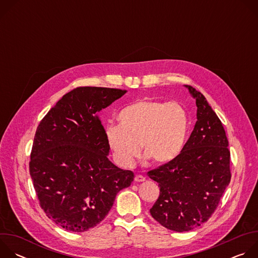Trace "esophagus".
<instances>
[{
  "label": "esophagus",
  "instance_id": "34e87169",
  "mask_svg": "<svg viewBox=\"0 0 258 258\" xmlns=\"http://www.w3.org/2000/svg\"><path fill=\"white\" fill-rule=\"evenodd\" d=\"M145 176H143V175H141V174H138V175H136L135 176V181L136 182H142V181H145Z\"/></svg>",
  "mask_w": 258,
  "mask_h": 258
}]
</instances>
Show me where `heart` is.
<instances>
[{
	"label": "heart",
	"mask_w": 258,
	"mask_h": 258,
	"mask_svg": "<svg viewBox=\"0 0 258 258\" xmlns=\"http://www.w3.org/2000/svg\"><path fill=\"white\" fill-rule=\"evenodd\" d=\"M119 124L105 127L107 142L118 164L130 167L140 154L154 164L175 159L185 146L189 132L186 108L178 102H163L151 98L124 107Z\"/></svg>",
	"instance_id": "1"
}]
</instances>
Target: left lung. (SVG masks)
Instances as JSON below:
<instances>
[{"mask_svg":"<svg viewBox=\"0 0 258 258\" xmlns=\"http://www.w3.org/2000/svg\"><path fill=\"white\" fill-rule=\"evenodd\" d=\"M197 121L179 155L147 172L158 182L160 195L152 217L175 232L191 231L211 217L230 183L231 153L222 121L195 88Z\"/></svg>","mask_w":258,"mask_h":258,"instance_id":"8db88e82","label":"left lung"}]
</instances>
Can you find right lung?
Wrapping results in <instances>:
<instances>
[{"mask_svg":"<svg viewBox=\"0 0 258 258\" xmlns=\"http://www.w3.org/2000/svg\"><path fill=\"white\" fill-rule=\"evenodd\" d=\"M127 91L79 87L65 94L36 128L29 173L40 206L55 224L86 232L100 224L134 172L107 158L99 111Z\"/></svg>","mask_w":258,"mask_h":258,"instance_id":"add662e5","label":"right lung"}]
</instances>
